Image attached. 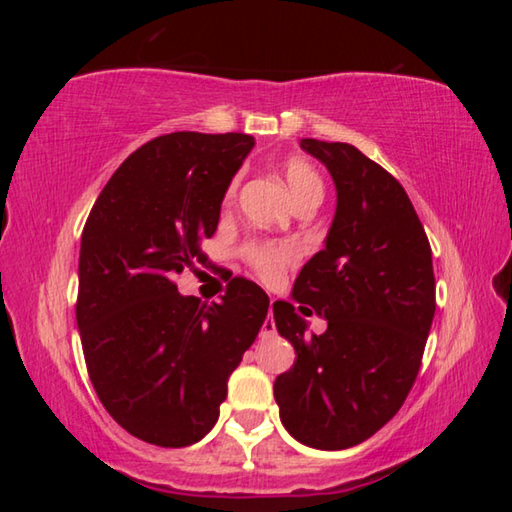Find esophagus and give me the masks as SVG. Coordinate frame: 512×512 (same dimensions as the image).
<instances>
[{"instance_id": "1", "label": "esophagus", "mask_w": 512, "mask_h": 512, "mask_svg": "<svg viewBox=\"0 0 512 512\" xmlns=\"http://www.w3.org/2000/svg\"><path fill=\"white\" fill-rule=\"evenodd\" d=\"M271 336H275V320L271 316V311H268V318L262 325V339H271Z\"/></svg>"}]
</instances>
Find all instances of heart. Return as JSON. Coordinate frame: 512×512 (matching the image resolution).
<instances>
[{
	"label": "heart",
	"instance_id": "1",
	"mask_svg": "<svg viewBox=\"0 0 512 512\" xmlns=\"http://www.w3.org/2000/svg\"><path fill=\"white\" fill-rule=\"evenodd\" d=\"M282 176L287 180L296 203L305 201H320L323 198V180L311 167L307 160L302 158H289L280 164ZM239 192V176L230 180L228 189H225V205H230L237 198ZM241 257L244 262L253 268V271L264 277V280H275L284 268L291 266L298 259V248L291 241H275V239H250L241 246Z\"/></svg>",
	"mask_w": 512,
	"mask_h": 512
}]
</instances>
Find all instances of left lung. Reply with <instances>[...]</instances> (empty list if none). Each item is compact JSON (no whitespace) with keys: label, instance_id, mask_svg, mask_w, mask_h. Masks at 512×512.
Listing matches in <instances>:
<instances>
[{"label":"left lung","instance_id":"obj_1","mask_svg":"<svg viewBox=\"0 0 512 512\" xmlns=\"http://www.w3.org/2000/svg\"><path fill=\"white\" fill-rule=\"evenodd\" d=\"M332 173L336 214L325 248L302 266L275 327L296 348L275 379L280 420L316 449L363 443L400 411L418 377L436 311L431 246L404 187L357 146L300 142ZM299 309H295V302ZM309 304L328 329L304 336Z\"/></svg>","mask_w":512,"mask_h":512}]
</instances>
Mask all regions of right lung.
Returning <instances> with one entry per match:
<instances>
[{
  "mask_svg": "<svg viewBox=\"0 0 512 512\" xmlns=\"http://www.w3.org/2000/svg\"><path fill=\"white\" fill-rule=\"evenodd\" d=\"M255 140L180 131L121 162L85 221L79 257L83 357L101 404L131 436L187 447L219 420L228 377L255 343L268 296L232 277L221 302L180 296L176 275L205 264L201 239Z\"/></svg>",
  "mask_w": 512,
  "mask_h": 512,
  "instance_id": "1",
  "label": "right lung"
}]
</instances>
